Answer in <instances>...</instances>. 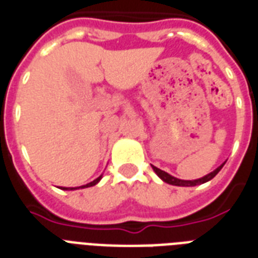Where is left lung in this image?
<instances>
[{
	"mask_svg": "<svg viewBox=\"0 0 258 258\" xmlns=\"http://www.w3.org/2000/svg\"><path fill=\"white\" fill-rule=\"evenodd\" d=\"M225 165V163H224ZM224 165H221L218 169H216L213 172H210V174H208V175H205L204 178H200V179H194V180H183V179H178V178H175V176L170 175V174H167V172H165L163 170L158 169V167H155V166H153L154 171L157 172L158 176L159 178H162V179L165 180L166 183L169 184H174V186H197V184H201V183H205V182H208V180L213 179L214 176L220 172V170L224 167Z\"/></svg>",
	"mask_w": 258,
	"mask_h": 258,
	"instance_id": "obj_1",
	"label": "left lung"
}]
</instances>
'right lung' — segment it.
Here are the masks:
<instances>
[{"label":"right lung","mask_w":258,"mask_h":258,"mask_svg":"<svg viewBox=\"0 0 258 258\" xmlns=\"http://www.w3.org/2000/svg\"><path fill=\"white\" fill-rule=\"evenodd\" d=\"M100 178H101V176H99V178H96V179L92 180V182H89V183L86 184V186H82V188H84V187H91V186H93V184H96L97 182L100 180ZM61 188H62V190H75L74 187H61Z\"/></svg>","instance_id":"obj_1"}]
</instances>
